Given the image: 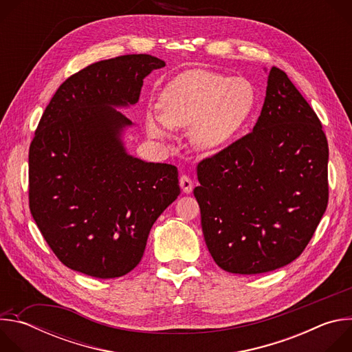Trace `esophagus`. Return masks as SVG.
<instances>
[{
  "instance_id": "1",
  "label": "esophagus",
  "mask_w": 352,
  "mask_h": 352,
  "mask_svg": "<svg viewBox=\"0 0 352 352\" xmlns=\"http://www.w3.org/2000/svg\"><path fill=\"white\" fill-rule=\"evenodd\" d=\"M179 186H181L184 193H190L192 189H193V182L188 175H182L179 178Z\"/></svg>"
}]
</instances>
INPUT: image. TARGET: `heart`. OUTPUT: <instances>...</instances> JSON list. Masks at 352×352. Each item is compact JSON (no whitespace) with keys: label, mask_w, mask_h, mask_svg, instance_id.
Here are the masks:
<instances>
[{"label":"heart","mask_w":352,"mask_h":352,"mask_svg":"<svg viewBox=\"0 0 352 352\" xmlns=\"http://www.w3.org/2000/svg\"><path fill=\"white\" fill-rule=\"evenodd\" d=\"M255 104L256 90L248 79L189 69L166 85L159 97L160 113L147 111L144 128L157 140H168L173 128H190L192 144L214 152L235 139Z\"/></svg>","instance_id":"1"}]
</instances>
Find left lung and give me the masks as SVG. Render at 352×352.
Masks as SVG:
<instances>
[{
	"mask_svg": "<svg viewBox=\"0 0 352 352\" xmlns=\"http://www.w3.org/2000/svg\"><path fill=\"white\" fill-rule=\"evenodd\" d=\"M327 162L318 116L273 67L252 132L197 164L193 195L217 266L259 274L302 254L327 208Z\"/></svg>",
	"mask_w": 352,
	"mask_h": 352,
	"instance_id": "8db88e82",
	"label": "left lung"
}]
</instances>
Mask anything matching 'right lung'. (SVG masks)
<instances>
[{
  "instance_id": "right-lung-1",
  "label": "right lung",
  "mask_w": 352,
  "mask_h": 352,
  "mask_svg": "<svg viewBox=\"0 0 352 352\" xmlns=\"http://www.w3.org/2000/svg\"><path fill=\"white\" fill-rule=\"evenodd\" d=\"M166 63L131 54L68 78L44 110L29 148V208L69 269L116 278L133 270L150 230L179 195L178 170L125 148L143 79Z\"/></svg>"
}]
</instances>
